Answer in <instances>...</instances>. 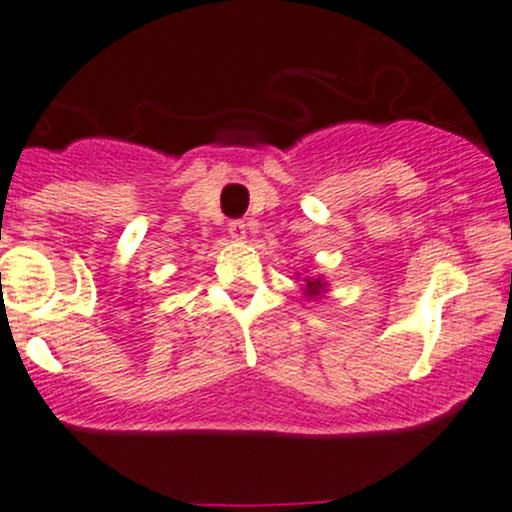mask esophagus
I'll return each instance as SVG.
<instances>
[{
    "mask_svg": "<svg viewBox=\"0 0 512 512\" xmlns=\"http://www.w3.org/2000/svg\"><path fill=\"white\" fill-rule=\"evenodd\" d=\"M228 233H230V238H233V240L242 242L247 238V223H245V220H230Z\"/></svg>",
    "mask_w": 512,
    "mask_h": 512,
    "instance_id": "esophagus-1",
    "label": "esophagus"
}]
</instances>
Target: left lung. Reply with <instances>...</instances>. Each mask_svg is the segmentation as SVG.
I'll use <instances>...</instances> for the list:
<instances>
[{
    "instance_id": "1",
    "label": "left lung",
    "mask_w": 512,
    "mask_h": 512,
    "mask_svg": "<svg viewBox=\"0 0 512 512\" xmlns=\"http://www.w3.org/2000/svg\"><path fill=\"white\" fill-rule=\"evenodd\" d=\"M304 282H306V292H309V297H314V294H319L321 289H324L321 279H304Z\"/></svg>"
}]
</instances>
